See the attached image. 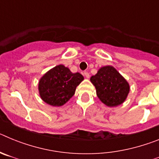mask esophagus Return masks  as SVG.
Wrapping results in <instances>:
<instances>
[{
    "instance_id": "obj_1",
    "label": "esophagus",
    "mask_w": 159,
    "mask_h": 159,
    "mask_svg": "<svg viewBox=\"0 0 159 159\" xmlns=\"http://www.w3.org/2000/svg\"><path fill=\"white\" fill-rule=\"evenodd\" d=\"M84 75H85V77H86L87 79H88L90 77V74L88 72V71H84Z\"/></svg>"
}]
</instances>
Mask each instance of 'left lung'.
<instances>
[{
  "label": "left lung",
  "mask_w": 159,
  "mask_h": 159,
  "mask_svg": "<svg viewBox=\"0 0 159 159\" xmlns=\"http://www.w3.org/2000/svg\"><path fill=\"white\" fill-rule=\"evenodd\" d=\"M90 80L95 86L99 100L109 107L123 103L130 92L128 82L113 66L101 67Z\"/></svg>",
  "instance_id": "1"
}]
</instances>
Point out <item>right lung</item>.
Masks as SVG:
<instances>
[{
	"instance_id": "1",
	"label": "right lung",
	"mask_w": 159,
	"mask_h": 159,
	"mask_svg": "<svg viewBox=\"0 0 159 159\" xmlns=\"http://www.w3.org/2000/svg\"><path fill=\"white\" fill-rule=\"evenodd\" d=\"M84 80L80 73H72L68 67L59 64L40 79L38 91L42 100L52 107H61L71 99L76 87Z\"/></svg>"
}]
</instances>
